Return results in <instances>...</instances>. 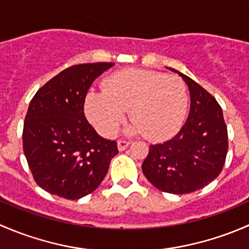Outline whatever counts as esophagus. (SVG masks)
Masks as SVG:
<instances>
[{"label":"esophagus","mask_w":249,"mask_h":249,"mask_svg":"<svg viewBox=\"0 0 249 249\" xmlns=\"http://www.w3.org/2000/svg\"><path fill=\"white\" fill-rule=\"evenodd\" d=\"M130 144L129 141H125V140H119L118 141V149L119 150H124L126 149L127 145Z\"/></svg>","instance_id":"obj_1"}]
</instances>
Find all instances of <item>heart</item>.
I'll return each mask as SVG.
<instances>
[{
    "label": "heart",
    "mask_w": 249,
    "mask_h": 249,
    "mask_svg": "<svg viewBox=\"0 0 249 249\" xmlns=\"http://www.w3.org/2000/svg\"><path fill=\"white\" fill-rule=\"evenodd\" d=\"M188 104V88L179 77L125 69L107 77L104 89L89 90L84 109L90 123L106 137L117 132L129 108L132 122L127 131L162 141L182 126Z\"/></svg>",
    "instance_id": "1"
}]
</instances>
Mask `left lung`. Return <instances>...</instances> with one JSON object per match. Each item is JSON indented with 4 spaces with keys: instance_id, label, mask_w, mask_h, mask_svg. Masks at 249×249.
I'll return each mask as SVG.
<instances>
[{
    "instance_id": "1",
    "label": "left lung",
    "mask_w": 249,
    "mask_h": 249,
    "mask_svg": "<svg viewBox=\"0 0 249 249\" xmlns=\"http://www.w3.org/2000/svg\"><path fill=\"white\" fill-rule=\"evenodd\" d=\"M183 78L190 91V112L178 134L152 144L142 164L145 178L159 190L188 194L219 176L228 153V129L217 100L195 80Z\"/></svg>"
}]
</instances>
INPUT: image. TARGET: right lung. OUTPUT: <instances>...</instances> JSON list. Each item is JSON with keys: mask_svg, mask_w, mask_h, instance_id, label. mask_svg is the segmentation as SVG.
Returning <instances> with one entry per match:
<instances>
[{"mask_svg": "<svg viewBox=\"0 0 249 249\" xmlns=\"http://www.w3.org/2000/svg\"><path fill=\"white\" fill-rule=\"evenodd\" d=\"M113 62L69 67L47 82L30 102L22 148L37 184L78 200L94 192L118 154L115 141L100 136L84 114L90 85Z\"/></svg>", "mask_w": 249, "mask_h": 249, "instance_id": "right-lung-1", "label": "right lung"}]
</instances>
